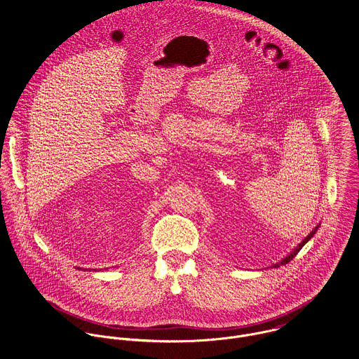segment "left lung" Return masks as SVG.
I'll use <instances>...</instances> for the list:
<instances>
[{"mask_svg":"<svg viewBox=\"0 0 359 359\" xmlns=\"http://www.w3.org/2000/svg\"><path fill=\"white\" fill-rule=\"evenodd\" d=\"M318 226H319V225H318ZM318 226H316V228H315V229H313V231H312V232L308 235L307 238H306V239H304V241H303V242H302V243H300V245H299V246H297V248H296V249H294V250H293V252H292L289 256H286L285 258H283V259H280L279 262L273 264V265H272V268H278V266H280V265H286V264H287L290 259H293L294 257L297 256V253H299V252L303 249V246H304V245L307 243L308 241H309V239H311V238L315 235V232H316Z\"/></svg>","mask_w":359,"mask_h":359,"instance_id":"left-lung-1","label":"left lung"}]
</instances>
